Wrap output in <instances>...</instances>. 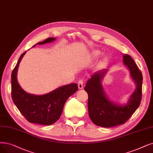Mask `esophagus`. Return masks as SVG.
<instances>
[{
  "label": "esophagus",
  "mask_w": 153,
  "mask_h": 153,
  "mask_svg": "<svg viewBox=\"0 0 153 153\" xmlns=\"http://www.w3.org/2000/svg\"><path fill=\"white\" fill-rule=\"evenodd\" d=\"M78 89H82L83 87V81L82 80H79L78 82Z\"/></svg>",
  "instance_id": "esophagus-1"
}]
</instances>
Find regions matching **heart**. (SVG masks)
<instances>
[{"instance_id":"heart-1","label":"heart","mask_w":153,"mask_h":153,"mask_svg":"<svg viewBox=\"0 0 153 153\" xmlns=\"http://www.w3.org/2000/svg\"><path fill=\"white\" fill-rule=\"evenodd\" d=\"M102 54V52L99 50H94L92 52L90 53V57L91 59H97L100 56V55ZM109 62V58L108 57L106 56L105 58H103L100 62L97 64V68L98 69H102L104 67L108 64Z\"/></svg>"}]
</instances>
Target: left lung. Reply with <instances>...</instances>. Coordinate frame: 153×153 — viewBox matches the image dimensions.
Segmentation results:
<instances>
[{
    "instance_id": "obj_1",
    "label": "left lung",
    "mask_w": 153,
    "mask_h": 153,
    "mask_svg": "<svg viewBox=\"0 0 153 153\" xmlns=\"http://www.w3.org/2000/svg\"><path fill=\"white\" fill-rule=\"evenodd\" d=\"M123 63L129 70L136 89L123 105L110 100L103 87L102 81L108 69L96 71L87 81L85 90L88 95L90 118L100 127H111L124 124L139 107L142 97L143 75L131 56L123 55Z\"/></svg>"
}]
</instances>
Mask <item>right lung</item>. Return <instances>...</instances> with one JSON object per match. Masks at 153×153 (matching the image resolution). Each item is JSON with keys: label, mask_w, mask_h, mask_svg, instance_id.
I'll return each mask as SVG.
<instances>
[{"label": "right lung", "mask_w": 153, "mask_h": 153, "mask_svg": "<svg viewBox=\"0 0 153 153\" xmlns=\"http://www.w3.org/2000/svg\"><path fill=\"white\" fill-rule=\"evenodd\" d=\"M55 38H50L34 45L50 43ZM26 51L23 53L11 75L12 99L13 102L29 123L41 125H51L56 122L62 114L66 100L78 90L76 83H70L59 87L44 95H34L24 91L18 83L17 70L22 58Z\"/></svg>", "instance_id": "obj_1"}]
</instances>
